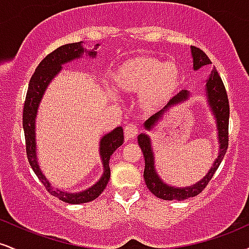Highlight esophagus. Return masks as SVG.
Masks as SVG:
<instances>
[{"instance_id": "1", "label": "esophagus", "mask_w": 249, "mask_h": 249, "mask_svg": "<svg viewBox=\"0 0 249 249\" xmlns=\"http://www.w3.org/2000/svg\"><path fill=\"white\" fill-rule=\"evenodd\" d=\"M124 134L126 141H131V139H133L134 137L138 134V127L133 124H128L127 126H125L124 128Z\"/></svg>"}]
</instances>
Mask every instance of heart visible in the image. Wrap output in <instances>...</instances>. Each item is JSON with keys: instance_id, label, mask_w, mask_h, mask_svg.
<instances>
[{"instance_id": "obj_1", "label": "heart", "mask_w": 249, "mask_h": 249, "mask_svg": "<svg viewBox=\"0 0 249 249\" xmlns=\"http://www.w3.org/2000/svg\"><path fill=\"white\" fill-rule=\"evenodd\" d=\"M112 82L123 93H139V107L152 115L176 95L181 84V71L176 63L142 55L122 63L112 75Z\"/></svg>"}]
</instances>
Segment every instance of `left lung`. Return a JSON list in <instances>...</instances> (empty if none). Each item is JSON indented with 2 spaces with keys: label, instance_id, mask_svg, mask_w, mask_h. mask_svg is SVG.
Wrapping results in <instances>:
<instances>
[{
  "label": "left lung",
  "instance_id": "left-lung-1",
  "mask_svg": "<svg viewBox=\"0 0 249 249\" xmlns=\"http://www.w3.org/2000/svg\"><path fill=\"white\" fill-rule=\"evenodd\" d=\"M191 53L193 58V69L194 71L199 70L200 68L205 65L212 64L211 59L208 58L206 53L199 48L191 47ZM205 91H206V99L207 104L211 108V112L213 113L215 118L216 130H218V142H219V153L218 158L213 162L212 167L210 168L206 176L201 180H199L196 184L191 185L186 187H176L167 185L164 182L159 174L156 171V165H154V154L152 148V142H151L150 136L147 133H141L138 136V144L141 146L142 154L145 159V170H144V179L145 184L148 190L152 192L157 198L164 200H185L192 196H198V194L204 191V188L207 186L210 180L218 170L219 165L221 164L224 159L226 151L228 147V121H230V104H228L227 93H226L224 83L220 78L218 71L215 68H213L208 79H206V85H205ZM191 97V92L187 90L180 91L177 96H174L170 102L167 103L166 107H164L162 110L157 112L156 115L147 119L145 122L144 126L146 131H152L154 126H157L159 121H161L166 111L171 107H177L181 103L187 102Z\"/></svg>",
  "mask_w": 249,
  "mask_h": 249
}]
</instances>
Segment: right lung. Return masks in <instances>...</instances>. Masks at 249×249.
Segmentation results:
<instances>
[{"instance_id": "add662e5", "label": "right lung", "mask_w": 249, "mask_h": 249, "mask_svg": "<svg viewBox=\"0 0 249 249\" xmlns=\"http://www.w3.org/2000/svg\"><path fill=\"white\" fill-rule=\"evenodd\" d=\"M99 44H96L93 50H88L83 47V42L78 43H69V44L62 45L57 48L55 51L49 53L43 61L39 63L38 67L36 68L35 72L31 77L29 82V88H28L27 97H25L24 107H23V130L25 137V147H27V157L28 160L33 171L41 180L42 184L44 185L51 196H55L62 201L68 202V204H84L95 200L97 196H101V193L107 187L108 179H110V157L124 142V133H123V127H116L111 132L102 137L101 142H99V154H101L103 162L102 177L98 181L91 187L87 188L85 191H81L77 193H70L61 191L59 188H55L51 186L49 180L42 172L41 167L37 160L36 153V117L37 111H38L39 103H41L43 95L47 90L49 84L55 77L61 72L63 65L70 63L75 59L81 58V57L87 55L91 58H95L97 55V48Z\"/></svg>"}]
</instances>
